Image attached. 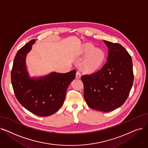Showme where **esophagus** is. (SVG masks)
Instances as JSON below:
<instances>
[{
  "mask_svg": "<svg viewBox=\"0 0 148 148\" xmlns=\"http://www.w3.org/2000/svg\"><path fill=\"white\" fill-rule=\"evenodd\" d=\"M75 77H76V79H80L81 77V74H80V73L79 71H77L76 73Z\"/></svg>",
  "mask_w": 148,
  "mask_h": 148,
  "instance_id": "esophagus-1",
  "label": "esophagus"
}]
</instances>
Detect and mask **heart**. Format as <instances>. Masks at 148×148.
I'll return each instance as SVG.
<instances>
[{"label":"heart","mask_w":148,"mask_h":148,"mask_svg":"<svg viewBox=\"0 0 148 148\" xmlns=\"http://www.w3.org/2000/svg\"><path fill=\"white\" fill-rule=\"evenodd\" d=\"M78 56H86L82 62V67L87 73H92L97 71L103 62L105 56L103 51L95 48L93 45L90 43L83 45L79 51Z\"/></svg>","instance_id":"b5f03b06"}]
</instances>
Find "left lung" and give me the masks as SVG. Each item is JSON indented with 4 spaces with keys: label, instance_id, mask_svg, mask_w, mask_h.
Wrapping results in <instances>:
<instances>
[{
    "label": "left lung",
    "instance_id": "8db88e82",
    "mask_svg": "<svg viewBox=\"0 0 148 148\" xmlns=\"http://www.w3.org/2000/svg\"><path fill=\"white\" fill-rule=\"evenodd\" d=\"M108 48L107 62L91 75H82L84 98L93 110L111 111L125 102L132 86V58L120 44L103 40Z\"/></svg>",
    "mask_w": 148,
    "mask_h": 148
}]
</instances>
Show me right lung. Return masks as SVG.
I'll list each match as a JSON object with an SVG mask.
<instances>
[{
    "instance_id": "add662e5",
    "label": "right lung",
    "mask_w": 148,
    "mask_h": 148,
    "mask_svg": "<svg viewBox=\"0 0 148 148\" xmlns=\"http://www.w3.org/2000/svg\"><path fill=\"white\" fill-rule=\"evenodd\" d=\"M35 42L29 41L17 51L11 70V83L17 100L25 108L38 116L47 117L63 105L68 87L74 79L76 71L51 72L45 76L31 77L26 57Z\"/></svg>"
}]
</instances>
